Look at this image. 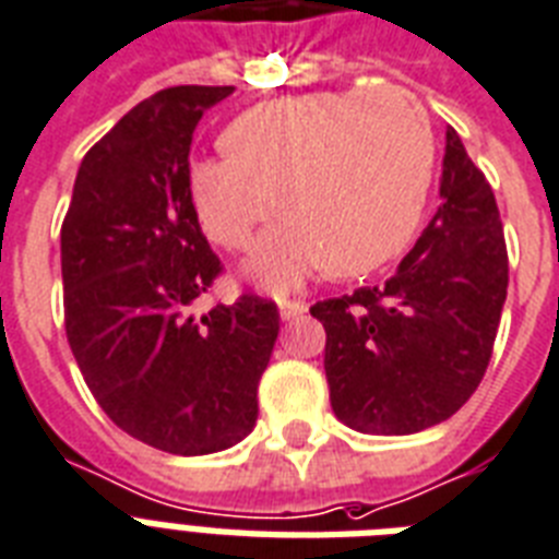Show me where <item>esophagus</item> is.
I'll use <instances>...</instances> for the list:
<instances>
[{"label":"esophagus","instance_id":"obj_1","mask_svg":"<svg viewBox=\"0 0 559 559\" xmlns=\"http://www.w3.org/2000/svg\"><path fill=\"white\" fill-rule=\"evenodd\" d=\"M308 311V306L306 302H300V300H283L280 302V317H283V320H294V317H302Z\"/></svg>","mask_w":559,"mask_h":559}]
</instances>
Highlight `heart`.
Listing matches in <instances>:
<instances>
[{
  "instance_id": "1",
  "label": "heart",
  "mask_w": 559,
  "mask_h": 559,
  "mask_svg": "<svg viewBox=\"0 0 559 559\" xmlns=\"http://www.w3.org/2000/svg\"><path fill=\"white\" fill-rule=\"evenodd\" d=\"M222 150L187 169L190 207L210 242L248 251L274 204L283 225L251 262L267 288L317 267L349 280L386 265L409 242L436 167L430 115L395 86L257 103L227 123Z\"/></svg>"
}]
</instances>
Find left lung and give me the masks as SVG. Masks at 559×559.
Segmentation results:
<instances>
[{"label": "left lung", "instance_id": "obj_1", "mask_svg": "<svg viewBox=\"0 0 559 559\" xmlns=\"http://www.w3.org/2000/svg\"><path fill=\"white\" fill-rule=\"evenodd\" d=\"M506 294L497 199L448 129L441 207L399 271L383 285L311 306L325 329L334 415L374 436L448 421L485 378Z\"/></svg>", "mask_w": 559, "mask_h": 559}]
</instances>
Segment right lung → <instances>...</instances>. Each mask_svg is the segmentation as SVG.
<instances>
[{"label":"right lung","instance_id":"1","mask_svg":"<svg viewBox=\"0 0 559 559\" xmlns=\"http://www.w3.org/2000/svg\"><path fill=\"white\" fill-rule=\"evenodd\" d=\"M234 86L160 88L86 153L62 218L66 337L103 413L173 456L234 448L253 430L280 311L242 294L193 317L222 262L187 195L204 109Z\"/></svg>","mask_w":559,"mask_h":559}]
</instances>
